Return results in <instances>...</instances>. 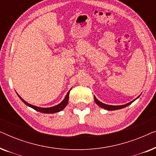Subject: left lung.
<instances>
[{
    "label": "left lung",
    "mask_w": 156,
    "mask_h": 156,
    "mask_svg": "<svg viewBox=\"0 0 156 156\" xmlns=\"http://www.w3.org/2000/svg\"><path fill=\"white\" fill-rule=\"evenodd\" d=\"M139 97H140V96H138V97L137 98H136V99H138V98ZM136 99L133 100V101H131V102H129V103H128V104H124V105H121V106H113V105H108V104H105L102 103V102L99 101V100H98V99H97V98H96V97H94V101H95V102H96V104H97L98 106H99L100 107L103 108H104V109L108 110V111H113V110L120 109V108H124V107H126V106H129V105H130V104H131L133 103V102L134 101H135Z\"/></svg>",
    "instance_id": "left-lung-1"
}]
</instances>
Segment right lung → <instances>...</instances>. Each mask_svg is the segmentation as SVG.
Masks as SVG:
<instances>
[{
  "label": "right lung",
  "mask_w": 156,
  "mask_h": 156,
  "mask_svg": "<svg viewBox=\"0 0 156 156\" xmlns=\"http://www.w3.org/2000/svg\"><path fill=\"white\" fill-rule=\"evenodd\" d=\"M69 91L70 90L68 91V93L67 94V95H66V97H65V99L62 101L61 102L60 104H57V105L55 106H52V107H50V108H41V107H38V106H33V105H31V104H30L27 103L25 101V100H23L22 98H21L20 96H19L18 94V96L19 97V98L22 100L23 101V103L26 104L27 106H30V107L33 108V109H35L36 111H37V112H40L41 113H44V114H54V113H57V112H60V111L63 110V108H65V106L67 105L68 104V100H69Z\"/></svg>",
  "instance_id": "right-lung-1"
}]
</instances>
